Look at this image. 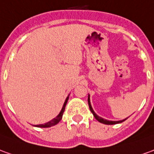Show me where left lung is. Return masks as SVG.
<instances>
[{
    "label": "left lung",
    "mask_w": 154,
    "mask_h": 154,
    "mask_svg": "<svg viewBox=\"0 0 154 154\" xmlns=\"http://www.w3.org/2000/svg\"><path fill=\"white\" fill-rule=\"evenodd\" d=\"M88 106H89V109H90L91 112L93 113V115H94V116L95 117V119L97 120V121H99V122H101V123H103V124H106V125H114V124H118V123H121V122H123L125 120H123V121H107V120H104L103 118H101V117L98 116L96 114L94 111V109H92V106H91V103H90V99H89V96H88Z\"/></svg>",
    "instance_id": "obj_1"
}]
</instances>
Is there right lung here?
<instances>
[{
  "label": "right lung",
  "mask_w": 154,
  "mask_h": 154,
  "mask_svg": "<svg viewBox=\"0 0 154 154\" xmlns=\"http://www.w3.org/2000/svg\"><path fill=\"white\" fill-rule=\"evenodd\" d=\"M68 98H69V96L67 97V98H66V101H65V103H64V105H63V107H62V109L60 110V112L59 115L55 117V119H53L52 121H49V122H47V123H45V124H43V125H35V126L45 128V127H51V126H52V125H56V124H57V123H58V122H59V121L61 120V118H62V116H63V113H64V111H65V108H66V103H67Z\"/></svg>",
  "instance_id": "1"
}]
</instances>
